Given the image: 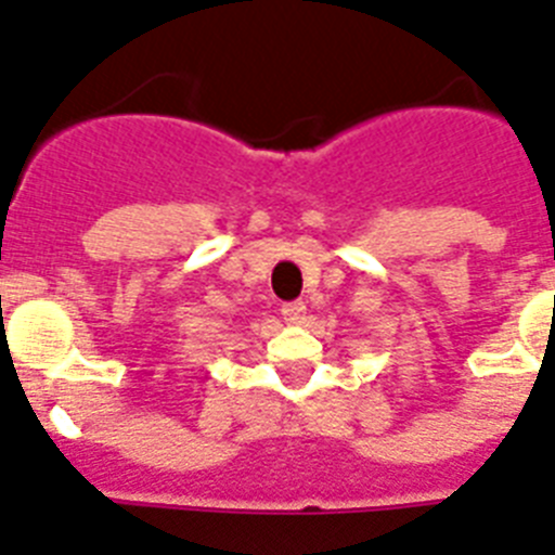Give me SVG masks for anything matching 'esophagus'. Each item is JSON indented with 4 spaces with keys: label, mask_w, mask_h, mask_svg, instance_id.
I'll return each mask as SVG.
<instances>
[{
    "label": "esophagus",
    "mask_w": 555,
    "mask_h": 555,
    "mask_svg": "<svg viewBox=\"0 0 555 555\" xmlns=\"http://www.w3.org/2000/svg\"><path fill=\"white\" fill-rule=\"evenodd\" d=\"M305 313H307L305 301H291V305L282 307V319H285L287 324H301V321H305Z\"/></svg>",
    "instance_id": "1"
}]
</instances>
